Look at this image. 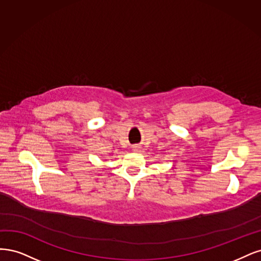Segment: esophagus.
I'll list each match as a JSON object with an SVG mask.
<instances>
[{
    "label": "esophagus",
    "mask_w": 261,
    "mask_h": 261,
    "mask_svg": "<svg viewBox=\"0 0 261 261\" xmlns=\"http://www.w3.org/2000/svg\"><path fill=\"white\" fill-rule=\"evenodd\" d=\"M133 149H138V147H137V146H136V147H134V148H133Z\"/></svg>",
    "instance_id": "esophagus-1"
}]
</instances>
